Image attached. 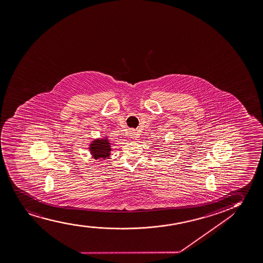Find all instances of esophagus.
<instances>
[{
    "mask_svg": "<svg viewBox=\"0 0 263 263\" xmlns=\"http://www.w3.org/2000/svg\"><path fill=\"white\" fill-rule=\"evenodd\" d=\"M132 136V138H134V136H135V134L133 133V134H132V136Z\"/></svg>",
    "mask_w": 263,
    "mask_h": 263,
    "instance_id": "obj_1",
    "label": "esophagus"
}]
</instances>
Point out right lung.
<instances>
[{
    "label": "right lung",
    "instance_id": "obj_1",
    "mask_svg": "<svg viewBox=\"0 0 263 263\" xmlns=\"http://www.w3.org/2000/svg\"><path fill=\"white\" fill-rule=\"evenodd\" d=\"M90 152L95 159H106L110 155V143L107 140H96L91 143Z\"/></svg>",
    "mask_w": 263,
    "mask_h": 263
}]
</instances>
